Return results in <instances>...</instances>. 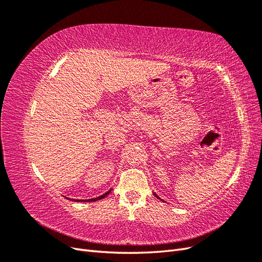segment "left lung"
<instances>
[{
  "instance_id": "obj_1",
  "label": "left lung",
  "mask_w": 262,
  "mask_h": 262,
  "mask_svg": "<svg viewBox=\"0 0 262 262\" xmlns=\"http://www.w3.org/2000/svg\"><path fill=\"white\" fill-rule=\"evenodd\" d=\"M154 195H155V196H156V198H158V196H157V195H156V193H154ZM158 199H160V198H158Z\"/></svg>"
}]
</instances>
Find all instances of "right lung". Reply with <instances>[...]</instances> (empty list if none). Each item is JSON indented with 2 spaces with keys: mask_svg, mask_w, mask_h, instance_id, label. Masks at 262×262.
Instances as JSON below:
<instances>
[{
  "mask_svg": "<svg viewBox=\"0 0 262 262\" xmlns=\"http://www.w3.org/2000/svg\"><path fill=\"white\" fill-rule=\"evenodd\" d=\"M110 191H112V190H109V191H107L106 193H104V194H101V195H99V196H97V198H94V199H89V200H76V201H78V202H93V201H97V200H100V199H104V198L106 196V195H108L109 193H110Z\"/></svg>",
  "mask_w": 262,
  "mask_h": 262,
  "instance_id": "right-lung-1",
  "label": "right lung"
}]
</instances>
